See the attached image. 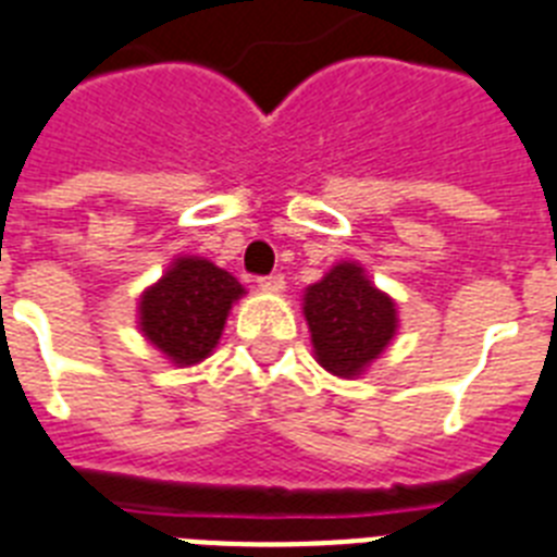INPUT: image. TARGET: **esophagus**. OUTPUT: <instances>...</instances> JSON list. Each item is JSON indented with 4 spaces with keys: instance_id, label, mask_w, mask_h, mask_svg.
I'll list each match as a JSON object with an SVG mask.
<instances>
[{
    "instance_id": "obj_1",
    "label": "esophagus",
    "mask_w": 557,
    "mask_h": 557,
    "mask_svg": "<svg viewBox=\"0 0 557 557\" xmlns=\"http://www.w3.org/2000/svg\"><path fill=\"white\" fill-rule=\"evenodd\" d=\"M257 286L263 288V292H283V288H286V280H283V274H269V277L257 280Z\"/></svg>"
}]
</instances>
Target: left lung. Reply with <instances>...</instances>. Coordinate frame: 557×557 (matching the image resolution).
I'll return each instance as SVG.
<instances>
[{
	"mask_svg": "<svg viewBox=\"0 0 557 557\" xmlns=\"http://www.w3.org/2000/svg\"><path fill=\"white\" fill-rule=\"evenodd\" d=\"M314 357L343 380H359L399 331L396 300L368 280L357 260H343L302 294Z\"/></svg>",
	"mask_w": 557,
	"mask_h": 557,
	"instance_id": "8db88e82",
	"label": "left lung"
}]
</instances>
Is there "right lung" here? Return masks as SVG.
Returning a JSON list of instances; mask_svg holds the SVG:
<instances>
[{
    "label": "right lung",
    "instance_id": "add662e5",
    "mask_svg": "<svg viewBox=\"0 0 557 557\" xmlns=\"http://www.w3.org/2000/svg\"><path fill=\"white\" fill-rule=\"evenodd\" d=\"M246 288L207 257H175L163 277L144 288L138 331L175 368H191L218 348L226 317Z\"/></svg>",
    "mask_w": 557,
    "mask_h": 557
}]
</instances>
